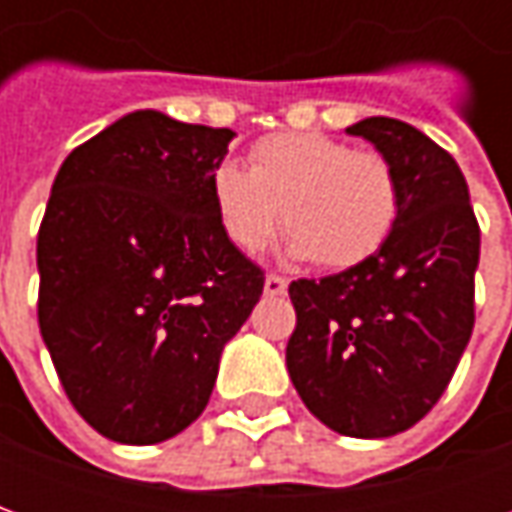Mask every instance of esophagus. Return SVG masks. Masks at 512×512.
I'll return each instance as SVG.
<instances>
[{
  "label": "esophagus",
  "instance_id": "obj_1",
  "mask_svg": "<svg viewBox=\"0 0 512 512\" xmlns=\"http://www.w3.org/2000/svg\"><path fill=\"white\" fill-rule=\"evenodd\" d=\"M263 290H266V296H282L288 290V279L279 277V274H268Z\"/></svg>",
  "mask_w": 512,
  "mask_h": 512
}]
</instances>
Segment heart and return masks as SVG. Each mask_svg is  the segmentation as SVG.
I'll return each mask as SVG.
<instances>
[{"label": "heart", "mask_w": 512, "mask_h": 512, "mask_svg": "<svg viewBox=\"0 0 512 512\" xmlns=\"http://www.w3.org/2000/svg\"><path fill=\"white\" fill-rule=\"evenodd\" d=\"M211 200L224 235L255 255L285 222L288 252L354 268L384 246L400 211L392 164L323 134H274L249 150V169L219 161Z\"/></svg>", "instance_id": "b5f03b06"}]
</instances>
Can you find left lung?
Masks as SVG:
<instances>
[{"label":"left lung","instance_id":"1","mask_svg":"<svg viewBox=\"0 0 512 512\" xmlns=\"http://www.w3.org/2000/svg\"><path fill=\"white\" fill-rule=\"evenodd\" d=\"M345 134L392 164L400 211L365 263L290 282V381L326 428L354 439L403 433L444 395L474 329L480 227L455 158L392 117Z\"/></svg>","mask_w":512,"mask_h":512}]
</instances>
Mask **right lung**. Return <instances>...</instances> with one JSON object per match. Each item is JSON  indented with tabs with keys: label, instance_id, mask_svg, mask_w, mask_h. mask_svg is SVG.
Listing matches in <instances>:
<instances>
[{
	"label": "right lung",
	"instance_id": "add662e5",
	"mask_svg": "<svg viewBox=\"0 0 512 512\" xmlns=\"http://www.w3.org/2000/svg\"><path fill=\"white\" fill-rule=\"evenodd\" d=\"M235 131L139 109L62 161L38 233V323L73 408L101 436L158 444L200 417L263 271L216 219Z\"/></svg>",
	"mask_w": 512,
	"mask_h": 512
}]
</instances>
